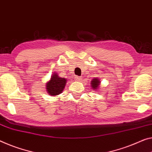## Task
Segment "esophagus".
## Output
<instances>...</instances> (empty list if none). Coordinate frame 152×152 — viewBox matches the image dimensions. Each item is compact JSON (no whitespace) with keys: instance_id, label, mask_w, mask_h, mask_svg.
Masks as SVG:
<instances>
[{"instance_id":"obj_1","label":"esophagus","mask_w":152,"mask_h":152,"mask_svg":"<svg viewBox=\"0 0 152 152\" xmlns=\"http://www.w3.org/2000/svg\"><path fill=\"white\" fill-rule=\"evenodd\" d=\"M81 79H82V78H81V77H79V76L75 77V80H77V81H81Z\"/></svg>"}]
</instances>
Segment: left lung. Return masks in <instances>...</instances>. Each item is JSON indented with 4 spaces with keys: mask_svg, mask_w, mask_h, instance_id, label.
<instances>
[{
    "mask_svg": "<svg viewBox=\"0 0 152 152\" xmlns=\"http://www.w3.org/2000/svg\"><path fill=\"white\" fill-rule=\"evenodd\" d=\"M91 83H92V87L93 89H97L98 86L99 85V83L100 81L99 80V79H94L93 80L91 81Z\"/></svg>",
    "mask_w": 152,
    "mask_h": 152,
    "instance_id": "1",
    "label": "left lung"
}]
</instances>
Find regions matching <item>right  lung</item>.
<instances>
[{
  "mask_svg": "<svg viewBox=\"0 0 152 152\" xmlns=\"http://www.w3.org/2000/svg\"><path fill=\"white\" fill-rule=\"evenodd\" d=\"M66 81L64 78L58 77L57 74L52 75L50 81L46 84V89L50 95H58L64 90Z\"/></svg>",
  "mask_w": 152,
  "mask_h": 152,
  "instance_id": "obj_1",
  "label": "right lung"
}]
</instances>
